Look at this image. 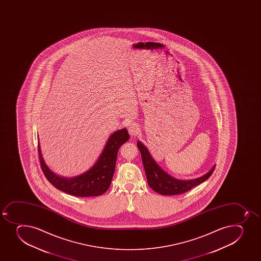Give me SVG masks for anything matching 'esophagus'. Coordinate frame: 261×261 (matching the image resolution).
Returning a JSON list of instances; mask_svg holds the SVG:
<instances>
[{
	"label": "esophagus",
	"mask_w": 261,
	"mask_h": 261,
	"mask_svg": "<svg viewBox=\"0 0 261 261\" xmlns=\"http://www.w3.org/2000/svg\"><path fill=\"white\" fill-rule=\"evenodd\" d=\"M129 135H131V136H135V135H137L140 132V127L138 126L136 123H131L129 125L128 128Z\"/></svg>",
	"instance_id": "esophagus-1"
}]
</instances>
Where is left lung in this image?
Returning <instances> with one entry per match:
<instances>
[{
    "instance_id": "left-lung-1",
    "label": "left lung",
    "mask_w": 261,
    "mask_h": 261,
    "mask_svg": "<svg viewBox=\"0 0 261 261\" xmlns=\"http://www.w3.org/2000/svg\"><path fill=\"white\" fill-rule=\"evenodd\" d=\"M137 146L141 153L148 185L153 191L164 196L178 195L190 191L195 186H198L206 180L211 176L215 168V165L213 166L207 173L198 178L192 179H178L168 174L158 165L145 145H143L140 141H138Z\"/></svg>"
}]
</instances>
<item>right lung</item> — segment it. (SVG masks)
I'll list each match as a JSON object with an SVG mask.
<instances>
[{"label": "right lung", "mask_w": 261, "mask_h": 261, "mask_svg": "<svg viewBox=\"0 0 261 261\" xmlns=\"http://www.w3.org/2000/svg\"><path fill=\"white\" fill-rule=\"evenodd\" d=\"M129 140L126 128L119 129L109 137L98 160L88 170L71 178L54 173L45 163L38 143V152L41 170L47 180L60 191L75 196H97L105 193L111 186L116 168L119 148Z\"/></svg>", "instance_id": "right-lung-1"}]
</instances>
